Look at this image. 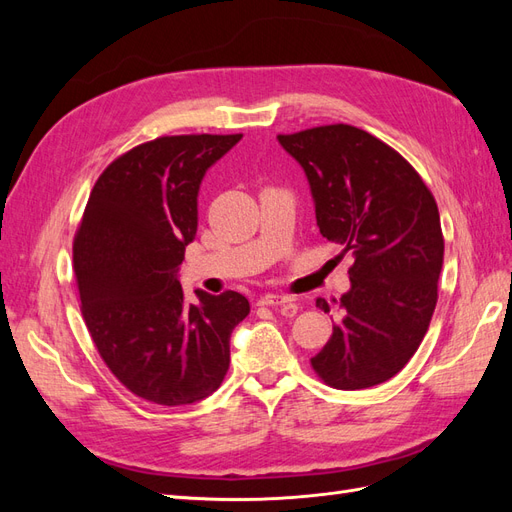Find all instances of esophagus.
I'll list each match as a JSON object with an SVG mask.
<instances>
[{"label": "esophagus", "mask_w": 512, "mask_h": 512, "mask_svg": "<svg viewBox=\"0 0 512 512\" xmlns=\"http://www.w3.org/2000/svg\"><path fill=\"white\" fill-rule=\"evenodd\" d=\"M258 305H269V307H280V305H286L290 307L292 312H297V305H294V301L290 297H286V294H262V297L258 299Z\"/></svg>", "instance_id": "obj_1"}]
</instances>
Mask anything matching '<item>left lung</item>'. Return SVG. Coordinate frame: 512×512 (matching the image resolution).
<instances>
[{"label":"left lung","mask_w":512,"mask_h":512,"mask_svg":"<svg viewBox=\"0 0 512 512\" xmlns=\"http://www.w3.org/2000/svg\"><path fill=\"white\" fill-rule=\"evenodd\" d=\"M312 190L320 235L350 252V290L316 299L339 320L312 359L333 389L359 391L412 359L438 301L444 239L438 205L395 149L346 123L280 134Z\"/></svg>","instance_id":"8db88e82"}]
</instances>
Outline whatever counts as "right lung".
Wrapping results in <instances>:
<instances>
[{"instance_id":"right-lung-1","label":"right lung","mask_w":512,"mask_h":512,"mask_svg":"<svg viewBox=\"0 0 512 512\" xmlns=\"http://www.w3.org/2000/svg\"><path fill=\"white\" fill-rule=\"evenodd\" d=\"M241 134L162 136L123 153L100 175L74 239L83 318L102 361L134 395L188 406L222 384L230 333L250 314L239 292L196 290L179 265L198 228L207 170Z\"/></svg>"}]
</instances>
